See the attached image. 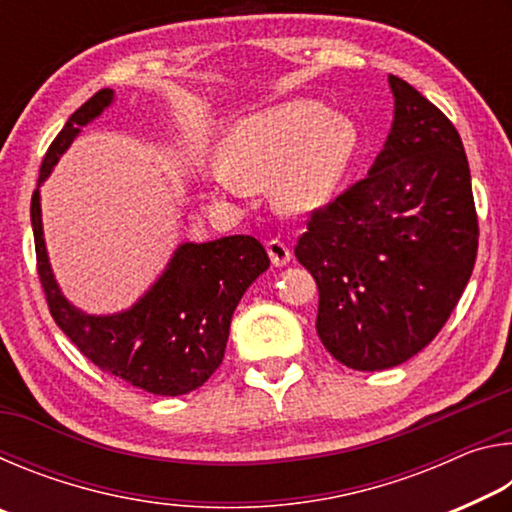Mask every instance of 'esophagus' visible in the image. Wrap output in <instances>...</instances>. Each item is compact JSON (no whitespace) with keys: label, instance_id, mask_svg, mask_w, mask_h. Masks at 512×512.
<instances>
[{"label":"esophagus","instance_id":"34e87169","mask_svg":"<svg viewBox=\"0 0 512 512\" xmlns=\"http://www.w3.org/2000/svg\"><path fill=\"white\" fill-rule=\"evenodd\" d=\"M268 257H271L273 266H287L291 262V248L280 239H271L266 244Z\"/></svg>","mask_w":512,"mask_h":512}]
</instances>
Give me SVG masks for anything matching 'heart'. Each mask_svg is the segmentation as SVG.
Instances as JSON below:
<instances>
[{
  "instance_id": "1",
  "label": "heart",
  "mask_w": 512,
  "mask_h": 512,
  "mask_svg": "<svg viewBox=\"0 0 512 512\" xmlns=\"http://www.w3.org/2000/svg\"><path fill=\"white\" fill-rule=\"evenodd\" d=\"M359 149V128L325 103L293 99L239 119L207 171L216 194L271 185L277 210L309 214L329 203Z\"/></svg>"
}]
</instances>
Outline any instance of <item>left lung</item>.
<instances>
[{
	"label": "left lung",
	"mask_w": 512,
	"mask_h": 512,
	"mask_svg": "<svg viewBox=\"0 0 512 512\" xmlns=\"http://www.w3.org/2000/svg\"><path fill=\"white\" fill-rule=\"evenodd\" d=\"M395 119L368 176L311 212L298 262L318 284L316 332L354 370L400 366L436 339L470 282L479 221L461 135L388 76Z\"/></svg>",
	"instance_id": "left-lung-1"
}]
</instances>
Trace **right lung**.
<instances>
[{"label":"right lung","mask_w":512,"mask_h":512,"mask_svg":"<svg viewBox=\"0 0 512 512\" xmlns=\"http://www.w3.org/2000/svg\"><path fill=\"white\" fill-rule=\"evenodd\" d=\"M115 92L99 90L51 142L31 198L38 275L56 325L99 370L153 395H185L221 366L241 296L271 259L255 237L232 235L180 244L158 282L131 309L92 316L69 302L51 271L40 214V185L74 137L106 110Z\"/></svg>","instance_id":"obj_1"}]
</instances>
